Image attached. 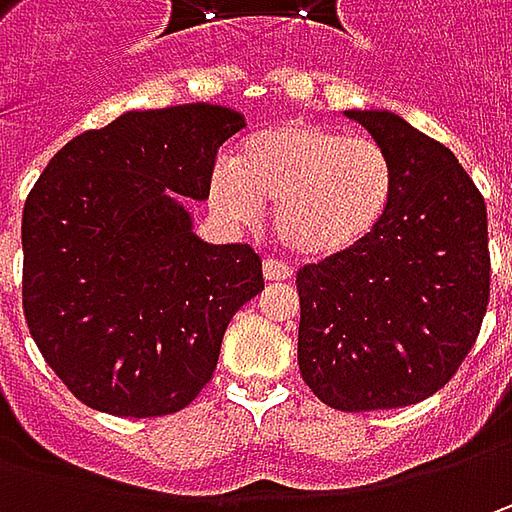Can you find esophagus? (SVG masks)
Masks as SVG:
<instances>
[{"label": "esophagus", "mask_w": 512, "mask_h": 512, "mask_svg": "<svg viewBox=\"0 0 512 512\" xmlns=\"http://www.w3.org/2000/svg\"><path fill=\"white\" fill-rule=\"evenodd\" d=\"M262 273H265L267 282H290L293 279V270L282 262H276V259H267L262 265Z\"/></svg>", "instance_id": "obj_1"}]
</instances>
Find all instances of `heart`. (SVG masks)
<instances>
[{"label": "heart", "mask_w": 512, "mask_h": 512, "mask_svg": "<svg viewBox=\"0 0 512 512\" xmlns=\"http://www.w3.org/2000/svg\"><path fill=\"white\" fill-rule=\"evenodd\" d=\"M396 193V165L370 136L287 119L245 136L233 165L219 162L207 199L233 225L259 222L273 207V230L302 259H333L367 242Z\"/></svg>", "instance_id": "b5f03b06"}]
</instances>
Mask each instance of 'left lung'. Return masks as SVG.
<instances>
[{"label":"left lung","mask_w":512,"mask_h":512,"mask_svg":"<svg viewBox=\"0 0 512 512\" xmlns=\"http://www.w3.org/2000/svg\"><path fill=\"white\" fill-rule=\"evenodd\" d=\"M396 165L376 233L307 265L299 287V370L330 407H407L453 379L490 299L487 207L453 150L390 110H344Z\"/></svg>","instance_id":"left-lung-1"}]
</instances>
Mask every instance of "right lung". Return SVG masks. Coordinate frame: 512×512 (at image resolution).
Returning a JSON list of instances; mask_svg holds the SVG:
<instances>
[{
	"label": "right lung",
	"instance_id": "add662e5",
	"mask_svg": "<svg viewBox=\"0 0 512 512\" xmlns=\"http://www.w3.org/2000/svg\"><path fill=\"white\" fill-rule=\"evenodd\" d=\"M239 110H128L70 139L22 213V305L53 373L93 410L176 413L210 382L236 310L265 290L247 245L193 233Z\"/></svg>",
	"mask_w": 512,
	"mask_h": 512
}]
</instances>
